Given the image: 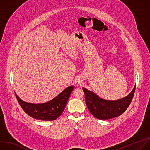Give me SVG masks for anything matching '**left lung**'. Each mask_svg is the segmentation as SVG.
I'll return each instance as SVG.
<instances>
[{
    "label": "left lung",
    "mask_w": 150,
    "mask_h": 150,
    "mask_svg": "<svg viewBox=\"0 0 150 150\" xmlns=\"http://www.w3.org/2000/svg\"><path fill=\"white\" fill-rule=\"evenodd\" d=\"M89 112L99 119H109L121 115L128 107L133 99L136 86L127 96L115 101L106 100L87 88H82Z\"/></svg>",
    "instance_id": "8db88e82"
}]
</instances>
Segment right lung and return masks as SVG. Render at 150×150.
I'll return each mask as SVG.
<instances>
[{"mask_svg": "<svg viewBox=\"0 0 150 150\" xmlns=\"http://www.w3.org/2000/svg\"><path fill=\"white\" fill-rule=\"evenodd\" d=\"M74 88V86H69L51 100L41 104L23 101L14 93L20 105L29 116L42 121H54L63 112Z\"/></svg>", "mask_w": 150, "mask_h": 150, "instance_id": "add662e5", "label": "right lung"}]
</instances>
